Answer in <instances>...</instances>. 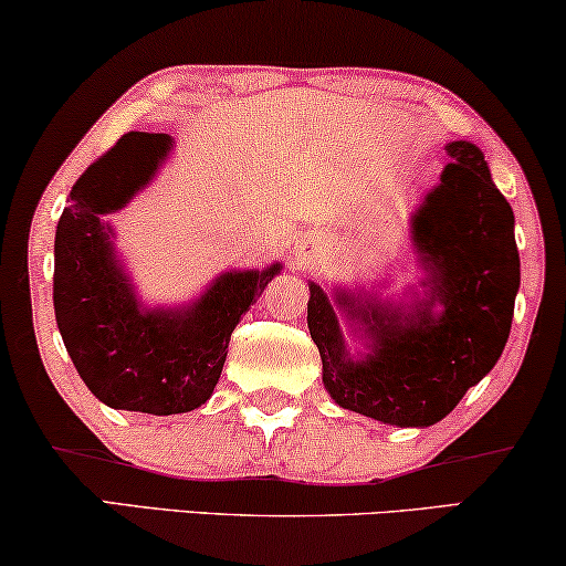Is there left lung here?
<instances>
[{
  "label": "left lung",
  "mask_w": 566,
  "mask_h": 566,
  "mask_svg": "<svg viewBox=\"0 0 566 566\" xmlns=\"http://www.w3.org/2000/svg\"><path fill=\"white\" fill-rule=\"evenodd\" d=\"M440 182L412 216V244L424 270L409 304L335 291V304L308 283V332L322 355V381L343 409L399 428H430L459 405L505 350L521 289L515 216L471 142L446 146ZM369 350L353 359L334 306ZM436 305L441 306L438 313Z\"/></svg>",
  "instance_id": "1"
}]
</instances>
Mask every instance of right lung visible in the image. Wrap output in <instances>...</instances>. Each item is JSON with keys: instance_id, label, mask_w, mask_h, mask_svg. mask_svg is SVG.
Wrapping results in <instances>:
<instances>
[{"instance_id": "right-lung-1", "label": "right lung", "mask_w": 566, "mask_h": 566, "mask_svg": "<svg viewBox=\"0 0 566 566\" xmlns=\"http://www.w3.org/2000/svg\"><path fill=\"white\" fill-rule=\"evenodd\" d=\"M172 144L167 134L120 136L74 182L53 244V308L76 374L103 405L159 417L211 399L231 332L283 268L229 270L188 306L138 301L105 216L154 180Z\"/></svg>"}]
</instances>
